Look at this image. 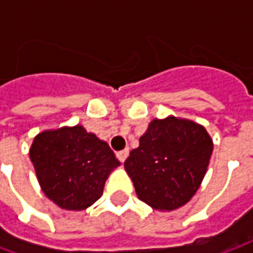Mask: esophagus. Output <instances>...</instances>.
I'll return each instance as SVG.
<instances>
[{
    "label": "esophagus",
    "instance_id": "esophagus-1",
    "mask_svg": "<svg viewBox=\"0 0 253 253\" xmlns=\"http://www.w3.org/2000/svg\"><path fill=\"white\" fill-rule=\"evenodd\" d=\"M127 156H128V149H123V150L116 153V157H118V160L122 161V163H125V160L127 159Z\"/></svg>",
    "mask_w": 253,
    "mask_h": 253
}]
</instances>
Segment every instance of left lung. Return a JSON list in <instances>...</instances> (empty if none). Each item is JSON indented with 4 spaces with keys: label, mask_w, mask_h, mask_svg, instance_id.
<instances>
[{
    "label": "left lung",
    "mask_w": 253,
    "mask_h": 253,
    "mask_svg": "<svg viewBox=\"0 0 253 253\" xmlns=\"http://www.w3.org/2000/svg\"><path fill=\"white\" fill-rule=\"evenodd\" d=\"M212 153L206 128L169 116L154 119L125 161L138 198L157 210H175L194 196Z\"/></svg>",
    "instance_id": "8db88e82"
}]
</instances>
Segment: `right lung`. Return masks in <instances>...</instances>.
<instances>
[{
	"mask_svg": "<svg viewBox=\"0 0 253 253\" xmlns=\"http://www.w3.org/2000/svg\"><path fill=\"white\" fill-rule=\"evenodd\" d=\"M30 157L42 190L65 210H84L103 195L110 172L121 163L108 143L83 126L38 134Z\"/></svg>",
	"mask_w": 253,
	"mask_h": 253,
	"instance_id": "1",
	"label": "right lung"
}]
</instances>
